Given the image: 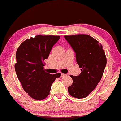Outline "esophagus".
Returning <instances> with one entry per match:
<instances>
[{"mask_svg":"<svg viewBox=\"0 0 121 121\" xmlns=\"http://www.w3.org/2000/svg\"><path fill=\"white\" fill-rule=\"evenodd\" d=\"M66 74H64V73H62V74H61V77H62V78H63V77H64L65 76H66Z\"/></svg>","mask_w":121,"mask_h":121,"instance_id":"1","label":"esophagus"}]
</instances>
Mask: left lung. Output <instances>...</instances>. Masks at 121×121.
I'll return each mask as SVG.
<instances>
[{"mask_svg": "<svg viewBox=\"0 0 121 121\" xmlns=\"http://www.w3.org/2000/svg\"><path fill=\"white\" fill-rule=\"evenodd\" d=\"M65 38L76 53L80 74L70 75L73 83L68 87L72 97L83 98L87 97L101 79L107 64V58L102 45L87 34L65 35Z\"/></svg>", "mask_w": 121, "mask_h": 121, "instance_id": "1", "label": "left lung"}]
</instances>
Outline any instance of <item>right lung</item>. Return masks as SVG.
Segmentation results:
<instances>
[{
  "label": "right lung",
  "instance_id": "obj_1",
  "mask_svg": "<svg viewBox=\"0 0 121 121\" xmlns=\"http://www.w3.org/2000/svg\"><path fill=\"white\" fill-rule=\"evenodd\" d=\"M60 36L37 35L22 42L16 51L14 68L17 78L25 91L31 98L42 100L49 94L51 87L60 73L52 74L43 66L52 47Z\"/></svg>",
  "mask_w": 121,
  "mask_h": 121
}]
</instances>
